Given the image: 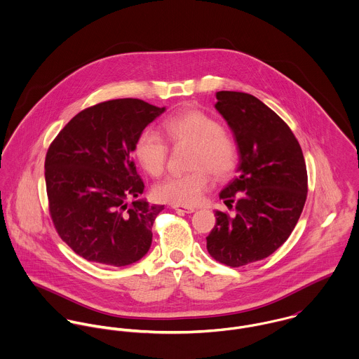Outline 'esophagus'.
I'll return each instance as SVG.
<instances>
[{
  "mask_svg": "<svg viewBox=\"0 0 359 359\" xmlns=\"http://www.w3.org/2000/svg\"><path fill=\"white\" fill-rule=\"evenodd\" d=\"M171 207H172L178 214H191V212L195 211V208H192V207H182V205H172Z\"/></svg>",
  "mask_w": 359,
  "mask_h": 359,
  "instance_id": "esophagus-1",
  "label": "esophagus"
}]
</instances>
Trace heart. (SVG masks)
Returning a JSON list of instances; mask_svg holds the SVG:
<instances>
[{
    "label": "heart",
    "mask_w": 359,
    "mask_h": 359,
    "mask_svg": "<svg viewBox=\"0 0 359 359\" xmlns=\"http://www.w3.org/2000/svg\"><path fill=\"white\" fill-rule=\"evenodd\" d=\"M167 140L178 145H194L191 154L192 172L172 175L154 188L157 201L171 205H199L210 189L211 174L225 180L233 174L239 163V151L235 140L222 131V124L199 109H187L167 117L163 123ZM134 154L141 167L152 177L164 172L170 147L157 131L144 130L134 147Z\"/></svg>",
    "instance_id": "obj_1"
}]
</instances>
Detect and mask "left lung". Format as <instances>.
Here are the masks:
<instances>
[{"label":"left lung","instance_id":"8db88e82","mask_svg":"<svg viewBox=\"0 0 359 359\" xmlns=\"http://www.w3.org/2000/svg\"><path fill=\"white\" fill-rule=\"evenodd\" d=\"M215 97L241 161L238 175L219 194L235 214L215 211L205 241L210 256L236 268L271 256L287 241L306 205L307 167L297 138L272 109L246 93Z\"/></svg>","mask_w":359,"mask_h":359}]
</instances>
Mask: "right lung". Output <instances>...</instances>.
<instances>
[{"label": "right lung", "mask_w": 359, "mask_h": 359, "mask_svg": "<svg viewBox=\"0 0 359 359\" xmlns=\"http://www.w3.org/2000/svg\"><path fill=\"white\" fill-rule=\"evenodd\" d=\"M165 109L124 98L77 113L46 156V185L53 226L87 261L124 266L145 256L164 205L138 199L144 181L134 163L138 135Z\"/></svg>", "instance_id": "1"}]
</instances>
